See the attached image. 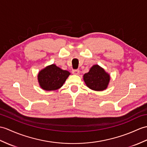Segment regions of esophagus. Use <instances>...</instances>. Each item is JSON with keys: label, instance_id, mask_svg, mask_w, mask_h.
<instances>
[{"label": "esophagus", "instance_id": "34e87169", "mask_svg": "<svg viewBox=\"0 0 147 147\" xmlns=\"http://www.w3.org/2000/svg\"><path fill=\"white\" fill-rule=\"evenodd\" d=\"M72 73L74 75H79L80 74V71L78 69H74L72 71Z\"/></svg>", "mask_w": 147, "mask_h": 147}]
</instances>
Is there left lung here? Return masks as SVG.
Here are the masks:
<instances>
[{"label": "left lung", "instance_id": "1", "mask_svg": "<svg viewBox=\"0 0 147 147\" xmlns=\"http://www.w3.org/2000/svg\"><path fill=\"white\" fill-rule=\"evenodd\" d=\"M83 80L90 89L101 91L107 89L110 83V75L98 64L92 66L87 73L83 75Z\"/></svg>", "mask_w": 147, "mask_h": 147}]
</instances>
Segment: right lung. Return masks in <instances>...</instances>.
I'll list each match as a JSON object with an SVG mask.
<instances>
[{
  "mask_svg": "<svg viewBox=\"0 0 147 147\" xmlns=\"http://www.w3.org/2000/svg\"><path fill=\"white\" fill-rule=\"evenodd\" d=\"M70 74L69 71L61 69L53 64L39 71L37 74V80L42 90L54 91L62 87Z\"/></svg>",
  "mask_w": 147,
  "mask_h": 147,
  "instance_id": "right-lung-1",
  "label": "right lung"
}]
</instances>
